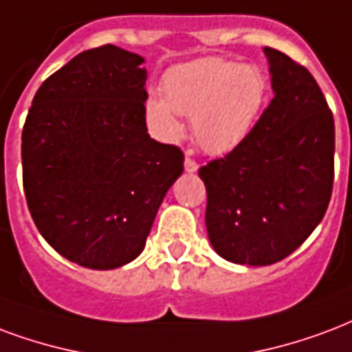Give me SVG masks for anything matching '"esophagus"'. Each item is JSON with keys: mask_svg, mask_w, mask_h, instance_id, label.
Returning a JSON list of instances; mask_svg holds the SVG:
<instances>
[{"mask_svg": "<svg viewBox=\"0 0 352 352\" xmlns=\"http://www.w3.org/2000/svg\"><path fill=\"white\" fill-rule=\"evenodd\" d=\"M197 168H199V166H197L196 160L186 153V158H184V169H186L188 173H194V171H197Z\"/></svg>", "mask_w": 352, "mask_h": 352, "instance_id": "obj_1", "label": "esophagus"}]
</instances>
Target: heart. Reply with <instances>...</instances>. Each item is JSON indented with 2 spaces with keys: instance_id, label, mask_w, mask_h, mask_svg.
<instances>
[{
  "instance_id": "1",
  "label": "heart",
  "mask_w": 352,
  "mask_h": 352,
  "mask_svg": "<svg viewBox=\"0 0 352 352\" xmlns=\"http://www.w3.org/2000/svg\"><path fill=\"white\" fill-rule=\"evenodd\" d=\"M267 78L254 65L199 59L164 76V96H151L147 117L158 136H183L181 117H192V132L203 149L220 155L235 149L254 129L267 100Z\"/></svg>"
}]
</instances>
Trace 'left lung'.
Instances as JSON below:
<instances>
[{
	"mask_svg": "<svg viewBox=\"0 0 352 352\" xmlns=\"http://www.w3.org/2000/svg\"><path fill=\"white\" fill-rule=\"evenodd\" d=\"M274 98L235 149L199 168L218 256L272 265L321 222L334 184V116L306 67L265 46Z\"/></svg>",
	"mask_w": 352,
	"mask_h": 352,
	"instance_id": "8db88e82",
	"label": "left lung"
}]
</instances>
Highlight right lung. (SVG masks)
<instances>
[{"instance_id": "obj_1", "label": "right lung", "mask_w": 352, "mask_h": 352, "mask_svg": "<svg viewBox=\"0 0 352 352\" xmlns=\"http://www.w3.org/2000/svg\"><path fill=\"white\" fill-rule=\"evenodd\" d=\"M143 57L113 44L46 78L22 130L31 218L52 248L95 270L142 254L158 207L183 173L177 145L145 124Z\"/></svg>"}]
</instances>
